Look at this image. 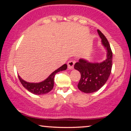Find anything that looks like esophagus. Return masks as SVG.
<instances>
[{"instance_id": "esophagus-1", "label": "esophagus", "mask_w": 131, "mask_h": 131, "mask_svg": "<svg viewBox=\"0 0 131 131\" xmlns=\"http://www.w3.org/2000/svg\"><path fill=\"white\" fill-rule=\"evenodd\" d=\"M75 63V61L73 60H70L68 62V70H73L74 68V64Z\"/></svg>"}]
</instances>
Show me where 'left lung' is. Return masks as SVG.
<instances>
[{"label": "left lung", "instance_id": "1", "mask_svg": "<svg viewBox=\"0 0 131 131\" xmlns=\"http://www.w3.org/2000/svg\"><path fill=\"white\" fill-rule=\"evenodd\" d=\"M97 32L106 50V59L101 63H91L85 59H79L74 67L81 73L78 89L88 94L99 91L106 83L112 71L113 53L110 46L103 33L99 29Z\"/></svg>", "mask_w": 131, "mask_h": 131}]
</instances>
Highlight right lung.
<instances>
[{
  "label": "right lung",
  "mask_w": 131,
  "mask_h": 131,
  "mask_svg": "<svg viewBox=\"0 0 131 131\" xmlns=\"http://www.w3.org/2000/svg\"><path fill=\"white\" fill-rule=\"evenodd\" d=\"M67 68V64H63L61 67H60L59 68L55 70V71H53L49 77L47 78L46 80L42 81L40 82H38V83H32V82H26V81H24L23 79H21L19 75L18 78L23 86L32 94L36 95L45 94L49 92L53 89L54 85V77H55V74L58 72L61 71L66 70Z\"/></svg>",
  "instance_id": "right-lung-1"
}]
</instances>
